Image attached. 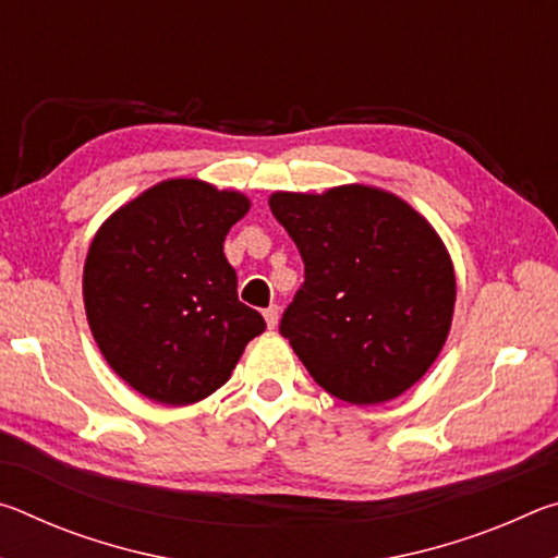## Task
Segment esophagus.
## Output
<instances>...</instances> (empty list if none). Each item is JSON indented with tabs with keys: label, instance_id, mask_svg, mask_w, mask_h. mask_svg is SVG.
Returning <instances> with one entry per match:
<instances>
[{
	"label": "esophagus",
	"instance_id": "obj_1",
	"mask_svg": "<svg viewBox=\"0 0 558 558\" xmlns=\"http://www.w3.org/2000/svg\"><path fill=\"white\" fill-rule=\"evenodd\" d=\"M263 317H266V325H268L270 329H276V327H278V317H280L278 305H270V307L263 310Z\"/></svg>",
	"mask_w": 558,
	"mask_h": 558
}]
</instances>
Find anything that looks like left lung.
<instances>
[{
    "mask_svg": "<svg viewBox=\"0 0 558 558\" xmlns=\"http://www.w3.org/2000/svg\"><path fill=\"white\" fill-rule=\"evenodd\" d=\"M268 204L305 263L280 335L310 376L356 405L411 389L446 344L456 307V270L436 229L364 184L276 192Z\"/></svg>",
    "mask_w": 558,
    "mask_h": 558,
    "instance_id": "8db88e82",
    "label": "left lung"
}]
</instances>
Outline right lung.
Wrapping results in <instances>:
<instances>
[{"mask_svg":"<svg viewBox=\"0 0 558 558\" xmlns=\"http://www.w3.org/2000/svg\"><path fill=\"white\" fill-rule=\"evenodd\" d=\"M248 196L167 179L110 216L83 268L93 339L122 381L165 405H186L229 381L266 319L243 305L223 241Z\"/></svg>","mask_w":558,"mask_h":558,"instance_id":"add662e5","label":"right lung"}]
</instances>
